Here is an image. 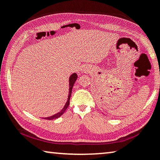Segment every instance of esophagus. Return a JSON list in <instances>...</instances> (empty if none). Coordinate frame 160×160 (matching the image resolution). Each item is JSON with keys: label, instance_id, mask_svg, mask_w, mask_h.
<instances>
[{"label": "esophagus", "instance_id": "esophagus-1", "mask_svg": "<svg viewBox=\"0 0 160 160\" xmlns=\"http://www.w3.org/2000/svg\"><path fill=\"white\" fill-rule=\"evenodd\" d=\"M85 71H86V70H85Z\"/></svg>", "mask_w": 160, "mask_h": 160}]
</instances>
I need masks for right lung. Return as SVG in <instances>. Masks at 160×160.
<instances>
[{"label":"right lung","instance_id":"obj_1","mask_svg":"<svg viewBox=\"0 0 160 160\" xmlns=\"http://www.w3.org/2000/svg\"><path fill=\"white\" fill-rule=\"evenodd\" d=\"M77 78H78V75L76 74V73H72V74L70 76V78H69V94H68V98L66 103H65V105L64 106V108L62 109L61 111H60L59 112H58L57 114H55V115H52V116L48 117V118H43V119H45V120H55V119L60 118V117L65 112L66 109L68 108V106H69L70 98L71 96V93H72V87H73V85H74L75 81H76V80H77Z\"/></svg>","mask_w":160,"mask_h":160}]
</instances>
